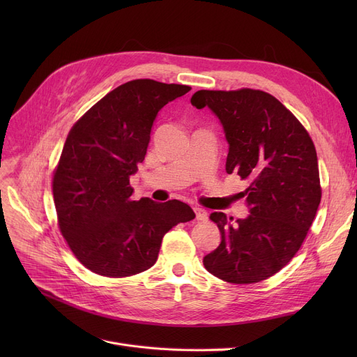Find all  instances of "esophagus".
Wrapping results in <instances>:
<instances>
[{"label": "esophagus", "instance_id": "1", "mask_svg": "<svg viewBox=\"0 0 357 357\" xmlns=\"http://www.w3.org/2000/svg\"><path fill=\"white\" fill-rule=\"evenodd\" d=\"M194 211H195L197 220H199V221H207V220H208V213L205 211L204 208H201V207H195V208H194Z\"/></svg>", "mask_w": 357, "mask_h": 357}]
</instances>
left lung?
I'll use <instances>...</instances> for the list:
<instances>
[{
    "mask_svg": "<svg viewBox=\"0 0 357 357\" xmlns=\"http://www.w3.org/2000/svg\"><path fill=\"white\" fill-rule=\"evenodd\" d=\"M191 104L220 120L229 155L227 174L249 179V215L213 213L221 241L202 259L210 273L230 284H255L279 272L295 256L321 201L314 143L304 126L271 93L197 91Z\"/></svg>",
    "mask_w": 357,
    "mask_h": 357,
    "instance_id": "8db88e82",
    "label": "left lung"
}]
</instances>
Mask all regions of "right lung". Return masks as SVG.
Returning <instances> with one entry per match:
<instances>
[{
  "label": "right lung",
  "instance_id": "right-lung-1",
  "mask_svg": "<svg viewBox=\"0 0 357 357\" xmlns=\"http://www.w3.org/2000/svg\"><path fill=\"white\" fill-rule=\"evenodd\" d=\"M190 86L135 79L108 92L70 128L53 175L61 231L81 264L108 278L152 268L163 236L195 218L178 199H131L158 112Z\"/></svg>",
  "mask_w": 357,
  "mask_h": 357
}]
</instances>
